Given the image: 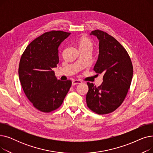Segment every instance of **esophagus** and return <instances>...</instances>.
<instances>
[{
  "mask_svg": "<svg viewBox=\"0 0 153 153\" xmlns=\"http://www.w3.org/2000/svg\"><path fill=\"white\" fill-rule=\"evenodd\" d=\"M81 83H82V81H80V80H74V81L72 82V85H75L76 84H81Z\"/></svg>",
  "mask_w": 153,
  "mask_h": 153,
  "instance_id": "obj_1",
  "label": "esophagus"
}]
</instances>
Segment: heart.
<instances>
[{
    "label": "heart",
    "instance_id": "obj_1",
    "mask_svg": "<svg viewBox=\"0 0 153 153\" xmlns=\"http://www.w3.org/2000/svg\"><path fill=\"white\" fill-rule=\"evenodd\" d=\"M92 42L91 40L87 38H83L80 41V46H89L92 47Z\"/></svg>",
    "mask_w": 153,
    "mask_h": 153
}]
</instances>
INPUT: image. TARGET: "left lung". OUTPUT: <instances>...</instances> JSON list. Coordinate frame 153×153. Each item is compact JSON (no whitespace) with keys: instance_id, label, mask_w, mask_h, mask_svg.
I'll use <instances>...</instances> for the list:
<instances>
[{"instance_id":"8db88e82","label":"left lung","mask_w":153,"mask_h":153,"mask_svg":"<svg viewBox=\"0 0 153 153\" xmlns=\"http://www.w3.org/2000/svg\"><path fill=\"white\" fill-rule=\"evenodd\" d=\"M90 35L97 36L99 41V57L94 70L103 76L97 87L87 82V105L99 115L107 114L118 108L125 99L133 77V65L126 50L113 36L99 30Z\"/></svg>"}]
</instances>
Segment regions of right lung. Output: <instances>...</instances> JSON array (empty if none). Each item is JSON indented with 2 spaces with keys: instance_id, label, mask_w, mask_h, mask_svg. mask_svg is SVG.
<instances>
[{
  "instance_id": "add662e5",
  "label": "right lung",
  "mask_w": 153,
  "mask_h": 153,
  "mask_svg": "<svg viewBox=\"0 0 153 153\" xmlns=\"http://www.w3.org/2000/svg\"><path fill=\"white\" fill-rule=\"evenodd\" d=\"M70 33L46 32L35 39L22 55L19 75L23 90L38 110L48 113L58 108L72 82L61 81L54 76L53 68L59 62L58 48Z\"/></svg>"
}]
</instances>
